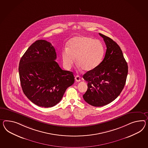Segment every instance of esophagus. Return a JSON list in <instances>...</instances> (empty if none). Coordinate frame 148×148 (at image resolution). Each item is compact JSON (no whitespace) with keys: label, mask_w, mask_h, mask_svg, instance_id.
<instances>
[{"label":"esophagus","mask_w":148,"mask_h":148,"mask_svg":"<svg viewBox=\"0 0 148 148\" xmlns=\"http://www.w3.org/2000/svg\"><path fill=\"white\" fill-rule=\"evenodd\" d=\"M80 77L79 76H76L75 77V79H76V81L77 82H79L80 81Z\"/></svg>","instance_id":"34e87169"}]
</instances>
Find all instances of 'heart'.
<instances>
[{"label":"heart","instance_id":"1","mask_svg":"<svg viewBox=\"0 0 148 148\" xmlns=\"http://www.w3.org/2000/svg\"><path fill=\"white\" fill-rule=\"evenodd\" d=\"M105 53L104 47L99 40L86 36L73 38L69 41L68 49L62 53L65 67L69 69L75 62L86 71L97 68L101 63Z\"/></svg>","mask_w":148,"mask_h":148}]
</instances>
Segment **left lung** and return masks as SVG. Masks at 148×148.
<instances>
[{"mask_svg":"<svg viewBox=\"0 0 148 148\" xmlns=\"http://www.w3.org/2000/svg\"><path fill=\"white\" fill-rule=\"evenodd\" d=\"M107 49L103 61L97 68L87 71L83 77L87 82L84 100L95 107L105 106L114 101L125 85L128 65L120 47L112 39L99 33Z\"/></svg>","mask_w":148,"mask_h":148,"instance_id":"1","label":"left lung"}]
</instances>
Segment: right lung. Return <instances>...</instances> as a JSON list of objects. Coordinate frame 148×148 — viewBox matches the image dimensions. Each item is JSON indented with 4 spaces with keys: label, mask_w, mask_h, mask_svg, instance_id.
<instances>
[{
    "label": "right lung",
    "mask_w": 148,
    "mask_h": 148,
    "mask_svg": "<svg viewBox=\"0 0 148 148\" xmlns=\"http://www.w3.org/2000/svg\"><path fill=\"white\" fill-rule=\"evenodd\" d=\"M56 58L52 45L39 40L28 48L20 61L19 77L23 92L38 106H55L67 88L74 83L73 73L63 70L55 61Z\"/></svg>",
    "instance_id": "obj_1"
}]
</instances>
